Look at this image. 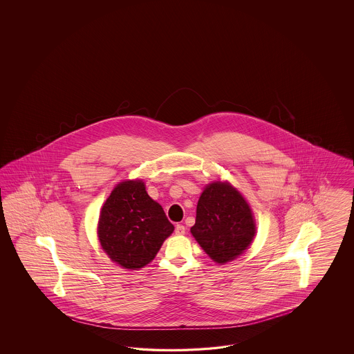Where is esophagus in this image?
<instances>
[{"instance_id": "1", "label": "esophagus", "mask_w": 354, "mask_h": 354, "mask_svg": "<svg viewBox=\"0 0 354 354\" xmlns=\"http://www.w3.org/2000/svg\"><path fill=\"white\" fill-rule=\"evenodd\" d=\"M175 232H176V235H184L185 234V227L183 225H176Z\"/></svg>"}]
</instances>
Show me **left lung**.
Instances as JSON below:
<instances>
[{
	"mask_svg": "<svg viewBox=\"0 0 354 354\" xmlns=\"http://www.w3.org/2000/svg\"><path fill=\"white\" fill-rule=\"evenodd\" d=\"M191 232L218 263L240 256L256 234L254 219L243 196L227 183H213L201 194Z\"/></svg>",
	"mask_w": 354,
	"mask_h": 354,
	"instance_id": "1",
	"label": "left lung"
}]
</instances>
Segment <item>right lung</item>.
<instances>
[{
    "mask_svg": "<svg viewBox=\"0 0 354 354\" xmlns=\"http://www.w3.org/2000/svg\"><path fill=\"white\" fill-rule=\"evenodd\" d=\"M172 231L161 205L150 198L140 180L118 184L102 206L98 222L102 249L111 261L131 270L148 265Z\"/></svg>",
    "mask_w": 354,
    "mask_h": 354,
    "instance_id": "right-lung-1",
    "label": "right lung"
}]
</instances>
